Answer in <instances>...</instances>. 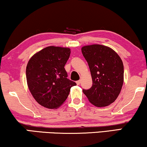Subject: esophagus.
I'll return each mask as SVG.
<instances>
[{
  "label": "esophagus",
  "instance_id": "34e87169",
  "mask_svg": "<svg viewBox=\"0 0 147 147\" xmlns=\"http://www.w3.org/2000/svg\"><path fill=\"white\" fill-rule=\"evenodd\" d=\"M80 83H81V80H78V81L76 82V84H77V85H80Z\"/></svg>",
  "mask_w": 147,
  "mask_h": 147
}]
</instances>
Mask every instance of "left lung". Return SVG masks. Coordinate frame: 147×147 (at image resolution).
<instances>
[{"label": "left lung", "mask_w": 147, "mask_h": 147, "mask_svg": "<svg viewBox=\"0 0 147 147\" xmlns=\"http://www.w3.org/2000/svg\"><path fill=\"white\" fill-rule=\"evenodd\" d=\"M82 53L91 72L92 86L83 90L91 104L105 107L116 100L124 82V65L121 58L107 46L94 44L82 47Z\"/></svg>", "instance_id": "obj_1"}]
</instances>
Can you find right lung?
I'll return each instance as SVG.
<instances>
[{
  "instance_id": "add662e5",
  "label": "right lung",
  "mask_w": 147,
  "mask_h": 147,
  "mask_svg": "<svg viewBox=\"0 0 147 147\" xmlns=\"http://www.w3.org/2000/svg\"><path fill=\"white\" fill-rule=\"evenodd\" d=\"M71 50L49 46L34 54L26 68L27 86L37 103L49 109H57L67 99L76 85L68 80L64 66Z\"/></svg>"
}]
</instances>
